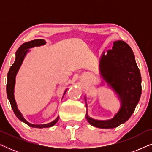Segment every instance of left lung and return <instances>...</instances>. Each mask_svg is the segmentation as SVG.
<instances>
[{"mask_svg":"<svg viewBox=\"0 0 152 152\" xmlns=\"http://www.w3.org/2000/svg\"><path fill=\"white\" fill-rule=\"evenodd\" d=\"M99 73L114 91L120 102V108L113 118L107 120L86 118L89 124L100 129H113L124 123L134 113L141 96V76L132 48L123 41L113 42L112 50L103 52L99 59ZM87 107L86 99L84 97Z\"/></svg>","mask_w":152,"mask_h":152,"instance_id":"obj_1","label":"left lung"}]
</instances>
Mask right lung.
Returning a JSON list of instances; mask_svg holds the SVG:
<instances>
[{"label":"right lung","mask_w":152,"mask_h":152,"mask_svg":"<svg viewBox=\"0 0 152 152\" xmlns=\"http://www.w3.org/2000/svg\"><path fill=\"white\" fill-rule=\"evenodd\" d=\"M46 42L43 39H35V40H32L28 42H26L23 44L20 45V47L18 48V50L16 53V59L14 61V63L13 64L11 67L10 68L9 72L7 74V87H6V90H7V98L9 99L10 104H11L12 108L15 113L16 117L19 119L20 121L25 122V123L28 124V126H31V127L34 128H48L50 127L55 125V124L58 122L59 119V116H57V118L55 120H54L53 122H50L48 124H31L30 122L27 121L23 116L22 113H20L19 110H18L17 107V104H16L15 97H14V86H15V82H16V77L17 75L18 70L21 66L23 61L26 57V56L29 51H30V48H32L37 47V46H41V45H45ZM68 88H66L65 91H64V95H65L66 91Z\"/></svg>","instance_id":"right-lung-1"}]
</instances>
